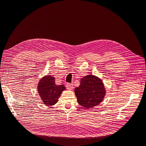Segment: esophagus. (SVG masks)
<instances>
[{
	"instance_id": "34e87169",
	"label": "esophagus",
	"mask_w": 146,
	"mask_h": 146,
	"mask_svg": "<svg viewBox=\"0 0 146 146\" xmlns=\"http://www.w3.org/2000/svg\"><path fill=\"white\" fill-rule=\"evenodd\" d=\"M66 88H67L68 90H72L73 88H74L73 84L68 83L67 85H66Z\"/></svg>"
}]
</instances>
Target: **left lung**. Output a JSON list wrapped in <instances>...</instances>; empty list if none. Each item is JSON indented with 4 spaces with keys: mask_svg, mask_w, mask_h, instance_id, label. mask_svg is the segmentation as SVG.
I'll list each match as a JSON object with an SVG mask.
<instances>
[{
    "mask_svg": "<svg viewBox=\"0 0 146 146\" xmlns=\"http://www.w3.org/2000/svg\"><path fill=\"white\" fill-rule=\"evenodd\" d=\"M78 104L86 109L99 105L103 101L106 90L101 79L94 75H87L82 78L80 85L75 88Z\"/></svg>",
    "mask_w": 146,
    "mask_h": 146,
    "instance_id": "1",
    "label": "left lung"
}]
</instances>
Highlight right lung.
I'll return each instance as SVG.
<instances>
[{
	"label": "right lung",
	"instance_id": "add662e5",
	"mask_svg": "<svg viewBox=\"0 0 146 146\" xmlns=\"http://www.w3.org/2000/svg\"><path fill=\"white\" fill-rule=\"evenodd\" d=\"M55 79L54 77L47 75L39 80L37 85L38 92L42 103L48 107L58 102L60 95L66 90L64 85H56Z\"/></svg>",
	"mask_w": 146,
	"mask_h": 146
}]
</instances>
